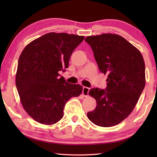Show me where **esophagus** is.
<instances>
[{
  "mask_svg": "<svg viewBox=\"0 0 157 157\" xmlns=\"http://www.w3.org/2000/svg\"><path fill=\"white\" fill-rule=\"evenodd\" d=\"M89 91H90V88L87 87H84L83 88V91H82V94L84 95L85 97H87V96H89Z\"/></svg>",
  "mask_w": 157,
  "mask_h": 157,
  "instance_id": "1",
  "label": "esophagus"
}]
</instances>
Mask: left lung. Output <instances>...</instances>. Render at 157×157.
Masks as SVG:
<instances>
[{"mask_svg": "<svg viewBox=\"0 0 157 157\" xmlns=\"http://www.w3.org/2000/svg\"><path fill=\"white\" fill-rule=\"evenodd\" d=\"M85 41L92 49L100 71L108 77L105 90H90L96 107L87 116L96 125H116L132 112L144 88V59L138 48L117 34L88 36Z\"/></svg>", "mask_w": 157, "mask_h": 157, "instance_id": "left-lung-1", "label": "left lung"}]
</instances>
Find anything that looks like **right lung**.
<instances>
[{"label":"right lung","mask_w":157,"mask_h":157,"mask_svg":"<svg viewBox=\"0 0 157 157\" xmlns=\"http://www.w3.org/2000/svg\"><path fill=\"white\" fill-rule=\"evenodd\" d=\"M84 36L50 32L25 46L19 56L15 84L25 111L37 122L52 125L63 117L66 102L81 94V85L59 78Z\"/></svg>","instance_id":"add662e5"}]
</instances>
